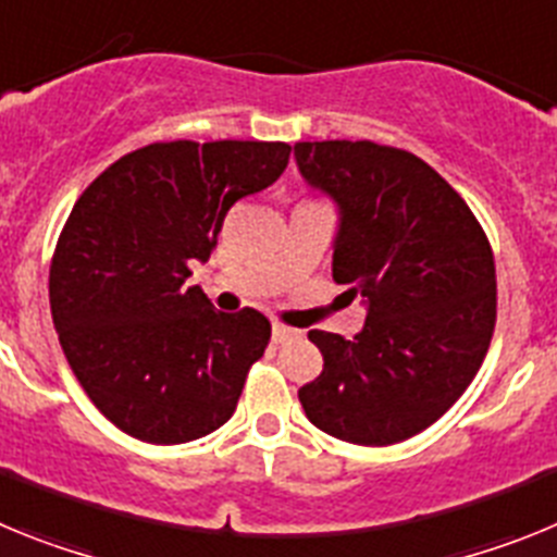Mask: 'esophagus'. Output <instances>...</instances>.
<instances>
[{
  "label": "esophagus",
  "instance_id": "34e87169",
  "mask_svg": "<svg viewBox=\"0 0 557 557\" xmlns=\"http://www.w3.org/2000/svg\"><path fill=\"white\" fill-rule=\"evenodd\" d=\"M298 329H289L284 326V323H273V343H287V339H295L298 337Z\"/></svg>",
  "mask_w": 557,
  "mask_h": 557
}]
</instances>
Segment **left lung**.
Here are the masks:
<instances>
[{
	"label": "left lung",
	"mask_w": 557,
	"mask_h": 557,
	"mask_svg": "<svg viewBox=\"0 0 557 557\" xmlns=\"http://www.w3.org/2000/svg\"><path fill=\"white\" fill-rule=\"evenodd\" d=\"M304 178L339 206L332 275L368 318L354 339L312 329L323 371L298 391L326 435L391 446L444 416L488 354L494 250L426 161L373 141H298Z\"/></svg>",
	"instance_id": "1"
}]
</instances>
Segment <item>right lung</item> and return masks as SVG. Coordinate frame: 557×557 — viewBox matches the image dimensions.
Returning a JSON list of instances; mask_svg holds the SVG:
<instances>
[{
    "label": "right lung",
    "mask_w": 557,
    "mask_h": 557,
    "mask_svg": "<svg viewBox=\"0 0 557 557\" xmlns=\"http://www.w3.org/2000/svg\"><path fill=\"white\" fill-rule=\"evenodd\" d=\"M287 161L284 141H156L77 198L49 264V307L69 368L127 435L186 444L234 416L270 321L250 307L218 312L186 278L231 206Z\"/></svg>",
    "instance_id": "1"
}]
</instances>
